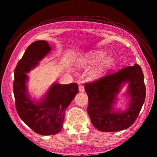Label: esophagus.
I'll return each mask as SVG.
<instances>
[{"label": "esophagus", "instance_id": "esophagus-1", "mask_svg": "<svg viewBox=\"0 0 157 157\" xmlns=\"http://www.w3.org/2000/svg\"><path fill=\"white\" fill-rule=\"evenodd\" d=\"M79 92H84L85 91V88L82 85H79Z\"/></svg>", "mask_w": 157, "mask_h": 157}]
</instances>
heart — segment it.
Wrapping results in <instances>:
<instances>
[{
	"mask_svg": "<svg viewBox=\"0 0 157 157\" xmlns=\"http://www.w3.org/2000/svg\"><path fill=\"white\" fill-rule=\"evenodd\" d=\"M106 54L102 51H91L82 56L78 60L76 65L80 68H86L96 65L88 74L89 79L98 80L108 73L113 67L114 60L111 57L105 58Z\"/></svg>",
	"mask_w": 157,
	"mask_h": 157,
	"instance_id": "heart-1",
	"label": "heart"
}]
</instances>
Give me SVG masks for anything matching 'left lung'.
Segmentation results:
<instances>
[{
    "instance_id": "1",
    "label": "left lung",
    "mask_w": 157,
    "mask_h": 157,
    "mask_svg": "<svg viewBox=\"0 0 157 157\" xmlns=\"http://www.w3.org/2000/svg\"><path fill=\"white\" fill-rule=\"evenodd\" d=\"M127 84L129 102L126 110H115L117 96ZM88 96L87 111L93 125L98 130L113 132L130 127L135 122L146 97L144 75L138 64L109 74L96 81L85 85Z\"/></svg>"
}]
</instances>
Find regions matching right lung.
I'll use <instances>...</instances> for the list:
<instances>
[{"label":"right lung","mask_w":157,"mask_h":157,"mask_svg":"<svg viewBox=\"0 0 157 157\" xmlns=\"http://www.w3.org/2000/svg\"><path fill=\"white\" fill-rule=\"evenodd\" d=\"M46 40L32 43L26 49L14 70L13 92L16 109L21 120L36 133L56 134L63 127L65 113L78 93L76 83L68 85L53 83L39 101L31 98L27 89V73L51 52Z\"/></svg>","instance_id":"right-lung-1"}]
</instances>
